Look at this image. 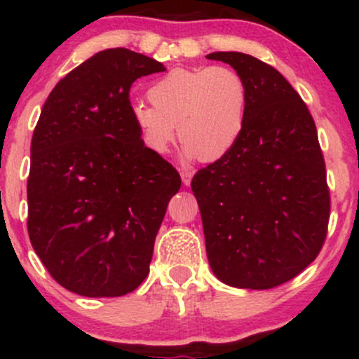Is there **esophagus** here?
<instances>
[{
  "mask_svg": "<svg viewBox=\"0 0 359 359\" xmlns=\"http://www.w3.org/2000/svg\"><path fill=\"white\" fill-rule=\"evenodd\" d=\"M192 175H194V170H182V172H180V177H182L184 185H191Z\"/></svg>",
  "mask_w": 359,
  "mask_h": 359,
  "instance_id": "34e87169",
  "label": "esophagus"
}]
</instances>
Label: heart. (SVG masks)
Returning a JSON list of instances; mask_svg holds the SVG:
<instances>
[{"instance_id":"1","label":"heart","mask_w":359,"mask_h":359,"mask_svg":"<svg viewBox=\"0 0 359 359\" xmlns=\"http://www.w3.org/2000/svg\"><path fill=\"white\" fill-rule=\"evenodd\" d=\"M149 104L137 102L131 119L143 145L165 154L175 140L185 158L214 162L231 150L245 125L248 88L228 65L172 69L147 90Z\"/></svg>"}]
</instances>
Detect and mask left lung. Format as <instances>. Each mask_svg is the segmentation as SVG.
Here are the masks:
<instances>
[{"label":"left lung","mask_w":359,"mask_h":359,"mask_svg":"<svg viewBox=\"0 0 359 359\" xmlns=\"http://www.w3.org/2000/svg\"><path fill=\"white\" fill-rule=\"evenodd\" d=\"M246 82L248 104L231 150L201 168L192 192L209 265L221 282L265 290L314 262L331 196L316 123L277 69L241 52H214Z\"/></svg>","instance_id":"left-lung-1"}]
</instances>
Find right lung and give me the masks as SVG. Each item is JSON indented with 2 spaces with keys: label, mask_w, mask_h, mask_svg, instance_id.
Masks as SVG:
<instances>
[{
  "label": "right lung",
  "mask_w": 359,
  "mask_h": 359,
  "mask_svg": "<svg viewBox=\"0 0 359 359\" xmlns=\"http://www.w3.org/2000/svg\"><path fill=\"white\" fill-rule=\"evenodd\" d=\"M163 64L108 48L71 71L45 101L32 138L28 236L57 283L121 297L150 271L156 233L180 175L143 145L130 88Z\"/></svg>",
  "instance_id": "1"
}]
</instances>
